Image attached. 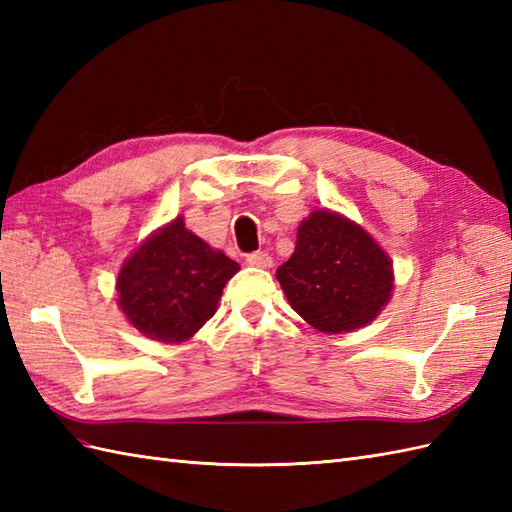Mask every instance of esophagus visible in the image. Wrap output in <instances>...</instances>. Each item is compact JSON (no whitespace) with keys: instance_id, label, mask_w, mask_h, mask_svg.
<instances>
[{"instance_id":"1","label":"esophagus","mask_w":512,"mask_h":512,"mask_svg":"<svg viewBox=\"0 0 512 512\" xmlns=\"http://www.w3.org/2000/svg\"><path fill=\"white\" fill-rule=\"evenodd\" d=\"M246 262L250 266H255V268H270V266H273V257H270L268 253H264V250H259V253L248 255Z\"/></svg>"}]
</instances>
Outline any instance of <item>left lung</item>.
<instances>
[{"instance_id":"obj_1","label":"left lung","mask_w":512,"mask_h":512,"mask_svg":"<svg viewBox=\"0 0 512 512\" xmlns=\"http://www.w3.org/2000/svg\"><path fill=\"white\" fill-rule=\"evenodd\" d=\"M281 290L299 317L325 334L372 323L394 292L389 255L361 224L330 209L312 211L297 246L277 268Z\"/></svg>"}]
</instances>
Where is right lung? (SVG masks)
<instances>
[{
  "label": "right lung",
  "instance_id": "add662e5",
  "mask_svg": "<svg viewBox=\"0 0 512 512\" xmlns=\"http://www.w3.org/2000/svg\"><path fill=\"white\" fill-rule=\"evenodd\" d=\"M239 264L184 226L151 233L118 270V308L151 341L184 343L209 321Z\"/></svg>",
  "mask_w": 512,
  "mask_h": 512
}]
</instances>
